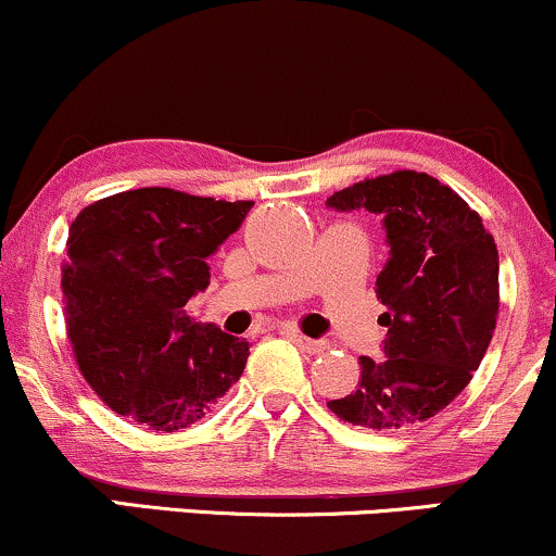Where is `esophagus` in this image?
Wrapping results in <instances>:
<instances>
[{
	"label": "esophagus",
	"instance_id": "esophagus-1",
	"mask_svg": "<svg viewBox=\"0 0 556 556\" xmlns=\"http://www.w3.org/2000/svg\"><path fill=\"white\" fill-rule=\"evenodd\" d=\"M292 340H295V344L300 350H305V353H324V350H327V342L324 340H311V337H305V334H292Z\"/></svg>",
	"mask_w": 556,
	"mask_h": 556
}]
</instances>
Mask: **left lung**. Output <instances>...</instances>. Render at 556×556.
Wrapping results in <instances>:
<instances>
[{
	"instance_id": "1",
	"label": "left lung",
	"mask_w": 556,
	"mask_h": 556,
	"mask_svg": "<svg viewBox=\"0 0 556 556\" xmlns=\"http://www.w3.org/2000/svg\"><path fill=\"white\" fill-rule=\"evenodd\" d=\"M327 203L379 214L389 240L376 277L387 358H358V387L327 402L329 410L374 431L429 420L470 384L489 350L500 316L496 242L481 216L426 172L371 177Z\"/></svg>"
}]
</instances>
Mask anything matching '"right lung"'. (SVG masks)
Returning a JSON list of instances; mask_svg holds the SVG:
<instances>
[{
	"label": "right lung",
	"mask_w": 556,
	"mask_h": 556,
	"mask_svg": "<svg viewBox=\"0 0 556 556\" xmlns=\"http://www.w3.org/2000/svg\"><path fill=\"white\" fill-rule=\"evenodd\" d=\"M253 201L138 188L70 225L62 264L67 337L106 407L151 431L188 429L240 379L251 342L185 314L208 287V256Z\"/></svg>",
	"instance_id": "1"
}]
</instances>
